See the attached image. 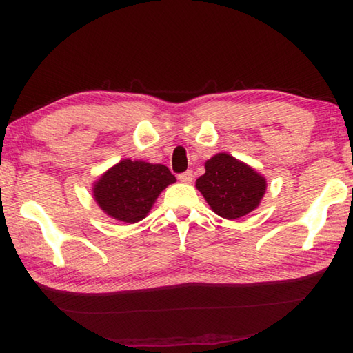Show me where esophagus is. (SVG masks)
Returning a JSON list of instances; mask_svg holds the SVG:
<instances>
[{
  "instance_id": "esophagus-1",
  "label": "esophagus",
  "mask_w": 353,
  "mask_h": 353,
  "mask_svg": "<svg viewBox=\"0 0 353 353\" xmlns=\"http://www.w3.org/2000/svg\"><path fill=\"white\" fill-rule=\"evenodd\" d=\"M192 179H194V174H192L191 170L182 172V174H179V181L183 182V183H191Z\"/></svg>"
}]
</instances>
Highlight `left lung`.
Wrapping results in <instances>:
<instances>
[{
  "label": "left lung",
  "instance_id": "1",
  "mask_svg": "<svg viewBox=\"0 0 353 353\" xmlns=\"http://www.w3.org/2000/svg\"><path fill=\"white\" fill-rule=\"evenodd\" d=\"M205 170L196 186L216 215L236 220L259 206L267 181L249 165L219 153L205 162Z\"/></svg>",
  "mask_w": 353,
  "mask_h": 353
}]
</instances>
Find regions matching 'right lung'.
<instances>
[{
    "label": "right lung",
    "instance_id": "obj_1",
    "mask_svg": "<svg viewBox=\"0 0 353 353\" xmlns=\"http://www.w3.org/2000/svg\"><path fill=\"white\" fill-rule=\"evenodd\" d=\"M176 177L161 163L123 159L94 183V199L103 212L124 223L145 219L159 194Z\"/></svg>",
    "mask_w": 353,
    "mask_h": 353
}]
</instances>
